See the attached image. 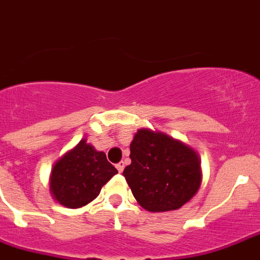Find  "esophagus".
I'll list each match as a JSON object with an SVG mask.
<instances>
[{
    "instance_id": "1",
    "label": "esophagus",
    "mask_w": 260,
    "mask_h": 260,
    "mask_svg": "<svg viewBox=\"0 0 260 260\" xmlns=\"http://www.w3.org/2000/svg\"><path fill=\"white\" fill-rule=\"evenodd\" d=\"M124 167H125V165H124V161H120V162L117 164L116 169L119 171V173H121V172L124 171Z\"/></svg>"
}]
</instances>
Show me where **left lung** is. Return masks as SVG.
Wrapping results in <instances>:
<instances>
[{"instance_id": "8db88e82", "label": "left lung", "mask_w": 260, "mask_h": 260, "mask_svg": "<svg viewBox=\"0 0 260 260\" xmlns=\"http://www.w3.org/2000/svg\"><path fill=\"white\" fill-rule=\"evenodd\" d=\"M129 148L132 162L123 176L141 208L177 210L198 191L202 173L193 148L147 128L137 131Z\"/></svg>"}]
</instances>
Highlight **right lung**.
<instances>
[{
	"mask_svg": "<svg viewBox=\"0 0 260 260\" xmlns=\"http://www.w3.org/2000/svg\"><path fill=\"white\" fill-rule=\"evenodd\" d=\"M116 173L106 153L83 139L55 162L50 176V191L62 206L82 208L95 200L102 186Z\"/></svg>",
	"mask_w": 260,
	"mask_h": 260,
	"instance_id": "right-lung-1",
	"label": "right lung"
}]
</instances>
